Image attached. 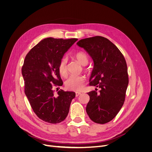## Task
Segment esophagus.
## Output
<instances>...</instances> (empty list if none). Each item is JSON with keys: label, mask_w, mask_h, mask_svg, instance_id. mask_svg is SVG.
<instances>
[{"label": "esophagus", "mask_w": 152, "mask_h": 152, "mask_svg": "<svg viewBox=\"0 0 152 152\" xmlns=\"http://www.w3.org/2000/svg\"><path fill=\"white\" fill-rule=\"evenodd\" d=\"M80 94H81V93H80V92H76V96H79Z\"/></svg>", "instance_id": "1"}]
</instances>
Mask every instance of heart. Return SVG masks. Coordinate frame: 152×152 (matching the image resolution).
Here are the masks:
<instances>
[{"mask_svg": "<svg viewBox=\"0 0 152 152\" xmlns=\"http://www.w3.org/2000/svg\"><path fill=\"white\" fill-rule=\"evenodd\" d=\"M74 57L83 66H86L88 63V57L87 55L83 52H77L74 54ZM67 60L63 57L60 60L58 65V71L62 76H66L67 73ZM85 77L83 76H71L65 81V86L67 89L75 91L80 90L85 82Z\"/></svg>", "mask_w": 152, "mask_h": 152, "instance_id": "1", "label": "heart"}]
</instances>
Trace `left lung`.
I'll return each instance as SVG.
<instances>
[{
  "label": "left lung",
  "instance_id": "1",
  "mask_svg": "<svg viewBox=\"0 0 152 152\" xmlns=\"http://www.w3.org/2000/svg\"><path fill=\"white\" fill-rule=\"evenodd\" d=\"M77 45L94 60L89 85L100 88L98 93L97 88L88 93L86 112L93 122L106 124L117 115L125 102L128 85L126 60L117 47L103 37L82 39Z\"/></svg>",
  "mask_w": 152,
  "mask_h": 152
}]
</instances>
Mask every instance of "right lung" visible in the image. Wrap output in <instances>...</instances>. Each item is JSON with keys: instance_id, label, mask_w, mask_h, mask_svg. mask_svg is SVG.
Here are the masks:
<instances>
[{"instance_id": "obj_1", "label": "right lung", "mask_w": 152, "mask_h": 152, "mask_svg": "<svg viewBox=\"0 0 152 152\" xmlns=\"http://www.w3.org/2000/svg\"><path fill=\"white\" fill-rule=\"evenodd\" d=\"M77 38H47L39 42L27 53L22 67L24 92L34 112L39 118L49 124H58L66 117L73 92L59 90L62 86L58 65L64 54Z\"/></svg>"}]
</instances>
